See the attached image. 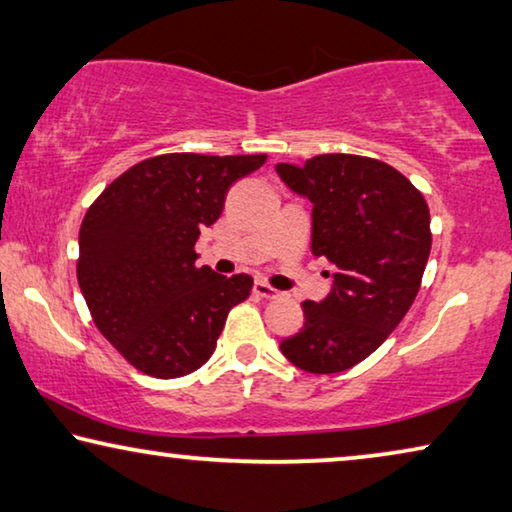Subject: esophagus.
Here are the masks:
<instances>
[{
  "mask_svg": "<svg viewBox=\"0 0 512 512\" xmlns=\"http://www.w3.org/2000/svg\"><path fill=\"white\" fill-rule=\"evenodd\" d=\"M254 291H256V295H261L263 300H279L281 298V293L277 291V288H272L270 284H265V281H256Z\"/></svg>",
  "mask_w": 512,
  "mask_h": 512,
  "instance_id": "obj_1",
  "label": "esophagus"
}]
</instances>
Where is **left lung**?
Masks as SVG:
<instances>
[{"label": "left lung", "instance_id": "8db88e82", "mask_svg": "<svg viewBox=\"0 0 512 512\" xmlns=\"http://www.w3.org/2000/svg\"><path fill=\"white\" fill-rule=\"evenodd\" d=\"M277 175L311 207V254L335 265L321 302H302L305 325L281 353L311 374H337L379 348L416 300L432 233L429 207L383 161L318 154Z\"/></svg>", "mask_w": 512, "mask_h": 512}]
</instances>
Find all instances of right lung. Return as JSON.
I'll use <instances>...</instances> for the list:
<instances>
[{
    "label": "right lung",
    "mask_w": 512,
    "mask_h": 512,
    "mask_svg": "<svg viewBox=\"0 0 512 512\" xmlns=\"http://www.w3.org/2000/svg\"><path fill=\"white\" fill-rule=\"evenodd\" d=\"M265 154L175 152L140 161L110 182L80 226L78 284L94 325L138 372L177 379L203 367L226 316L249 298V274L196 268L201 231L228 189Z\"/></svg>",
    "instance_id": "add662e5"
}]
</instances>
